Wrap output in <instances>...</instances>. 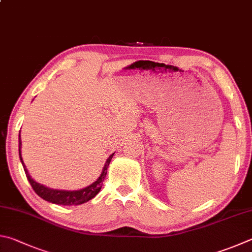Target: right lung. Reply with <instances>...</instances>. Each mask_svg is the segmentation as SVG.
I'll return each instance as SVG.
<instances>
[{
  "label": "right lung",
  "mask_w": 252,
  "mask_h": 252,
  "mask_svg": "<svg viewBox=\"0 0 252 252\" xmlns=\"http://www.w3.org/2000/svg\"><path fill=\"white\" fill-rule=\"evenodd\" d=\"M21 136L18 139V153H20V158L21 162L23 164V167H24V171L26 174L27 180H29L31 186L33 187V189L35 190V193L37 194L39 197H42L43 199L47 200L49 203L53 204H57V205H63V206H71V205H80L84 204L86 202H88L91 198H94L95 195H97L100 189H101L102 186V182L104 181L107 175V170L109 164H110L113 154H111L109 158L107 159L106 165L103 167V171L101 173V175L98 178L97 181L93 184L87 186L86 189H82L79 190H58V189H48V187H45L44 185H40L38 183H36L33 178L30 176L29 172L26 170V166L24 165V162L22 159V155H21Z\"/></svg>",
  "instance_id": "1"
}]
</instances>
